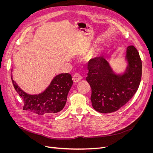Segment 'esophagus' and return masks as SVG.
I'll return each instance as SVG.
<instances>
[{"label": "esophagus", "mask_w": 153, "mask_h": 153, "mask_svg": "<svg viewBox=\"0 0 153 153\" xmlns=\"http://www.w3.org/2000/svg\"><path fill=\"white\" fill-rule=\"evenodd\" d=\"M81 80H82V76L79 73H76L75 74H74L73 76V80L74 82L77 83L78 82H80Z\"/></svg>", "instance_id": "esophagus-1"}]
</instances>
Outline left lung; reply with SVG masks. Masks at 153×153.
Wrapping results in <instances>:
<instances>
[{"mask_svg":"<svg viewBox=\"0 0 153 153\" xmlns=\"http://www.w3.org/2000/svg\"><path fill=\"white\" fill-rule=\"evenodd\" d=\"M128 66L123 75L115 74L103 57L88 62L86 80L91 87L92 107L100 113H111L126 105L136 93L142 77V61L133 45L127 48Z\"/></svg>","mask_w":153,"mask_h":153,"instance_id":"left-lung-1","label":"left lung"}]
</instances>
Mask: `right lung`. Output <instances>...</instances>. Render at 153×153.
<instances>
[{"label":"right lung","instance_id":"obj_1","mask_svg":"<svg viewBox=\"0 0 153 153\" xmlns=\"http://www.w3.org/2000/svg\"><path fill=\"white\" fill-rule=\"evenodd\" d=\"M14 87L22 100L23 109L37 115H42L57 113L66 105L68 94L73 85L72 77L69 73H61L55 76L45 91L39 94H27L13 80Z\"/></svg>","mask_w":153,"mask_h":153}]
</instances>
